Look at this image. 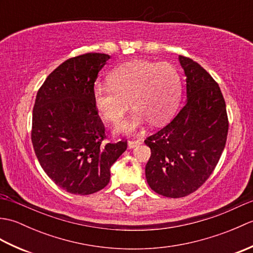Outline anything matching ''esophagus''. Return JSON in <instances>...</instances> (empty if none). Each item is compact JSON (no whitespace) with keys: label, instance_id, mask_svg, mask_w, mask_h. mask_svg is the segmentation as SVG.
<instances>
[{"label":"esophagus","instance_id":"34e87169","mask_svg":"<svg viewBox=\"0 0 253 253\" xmlns=\"http://www.w3.org/2000/svg\"><path fill=\"white\" fill-rule=\"evenodd\" d=\"M141 143H142V140H140V139H132V140L128 141V148L129 149L136 148L138 146H140Z\"/></svg>","mask_w":253,"mask_h":253}]
</instances>
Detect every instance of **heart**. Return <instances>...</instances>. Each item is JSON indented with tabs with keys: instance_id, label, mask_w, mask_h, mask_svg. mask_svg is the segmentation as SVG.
Segmentation results:
<instances>
[{
	"instance_id": "heart-1",
	"label": "heart",
	"mask_w": 253,
	"mask_h": 253,
	"mask_svg": "<svg viewBox=\"0 0 253 253\" xmlns=\"http://www.w3.org/2000/svg\"><path fill=\"white\" fill-rule=\"evenodd\" d=\"M110 85H95L93 103L99 114L112 124L121 123L131 106L130 121L118 128L132 131L148 120L154 125L174 114L181 91L180 75L168 63L135 61L113 69L107 77Z\"/></svg>"
}]
</instances>
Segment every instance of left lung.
I'll return each instance as SVG.
<instances>
[{
	"mask_svg": "<svg viewBox=\"0 0 253 253\" xmlns=\"http://www.w3.org/2000/svg\"><path fill=\"white\" fill-rule=\"evenodd\" d=\"M187 101L174 120L149 136V186L159 195L181 198L195 192L213 173L226 143L228 117L218 84L200 64L179 55Z\"/></svg>",
	"mask_w": 253,
	"mask_h": 253,
	"instance_id": "8db88e82",
	"label": "left lung"
}]
</instances>
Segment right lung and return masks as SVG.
<instances>
[{"mask_svg":"<svg viewBox=\"0 0 253 253\" xmlns=\"http://www.w3.org/2000/svg\"><path fill=\"white\" fill-rule=\"evenodd\" d=\"M109 58L92 52L68 58L37 93L32 146L46 175L74 195L103 189L111 166L127 149V140L103 143L105 127L93 103L94 83Z\"/></svg>","mask_w":253,"mask_h":253,"instance_id":"obj_1","label":"right lung"}]
</instances>
